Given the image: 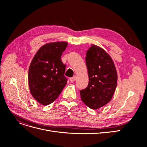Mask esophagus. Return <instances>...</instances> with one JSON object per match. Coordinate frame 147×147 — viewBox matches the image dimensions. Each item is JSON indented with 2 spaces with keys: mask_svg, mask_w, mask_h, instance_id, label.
<instances>
[{
  "mask_svg": "<svg viewBox=\"0 0 147 147\" xmlns=\"http://www.w3.org/2000/svg\"><path fill=\"white\" fill-rule=\"evenodd\" d=\"M76 80V76H73V78H71L70 79H69V80H70V82H74Z\"/></svg>",
  "mask_w": 147,
  "mask_h": 147,
  "instance_id": "34e87169",
  "label": "esophagus"
}]
</instances>
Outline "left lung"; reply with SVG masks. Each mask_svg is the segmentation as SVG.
I'll return each instance as SVG.
<instances>
[{
  "mask_svg": "<svg viewBox=\"0 0 147 147\" xmlns=\"http://www.w3.org/2000/svg\"><path fill=\"white\" fill-rule=\"evenodd\" d=\"M85 59L89 84L80 91V97L90 109L97 110L112 99L117 83L116 68L106 51L95 45L88 50Z\"/></svg>",
  "mask_w": 147,
  "mask_h": 147,
  "instance_id": "1",
  "label": "left lung"
}]
</instances>
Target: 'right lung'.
Listing matches in <instances>:
<instances>
[{
  "instance_id": "obj_1",
  "label": "right lung",
  "mask_w": 147,
  "mask_h": 147,
  "mask_svg": "<svg viewBox=\"0 0 147 147\" xmlns=\"http://www.w3.org/2000/svg\"><path fill=\"white\" fill-rule=\"evenodd\" d=\"M68 43H46L37 51L28 73L30 93L36 101L47 105L58 97L67 84L65 65L61 59Z\"/></svg>"
}]
</instances>
